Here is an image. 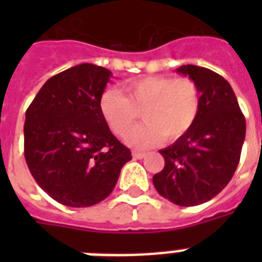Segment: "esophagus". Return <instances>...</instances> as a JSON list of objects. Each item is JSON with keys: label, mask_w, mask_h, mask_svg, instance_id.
<instances>
[{"label": "esophagus", "mask_w": 262, "mask_h": 262, "mask_svg": "<svg viewBox=\"0 0 262 262\" xmlns=\"http://www.w3.org/2000/svg\"><path fill=\"white\" fill-rule=\"evenodd\" d=\"M132 155H133V158H135V159H143V158H145V154H144V152H139V151H135L133 154H132Z\"/></svg>", "instance_id": "34e87169"}]
</instances>
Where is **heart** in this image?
Returning a JSON list of instances; mask_svg holds the SVG:
<instances>
[{
    "label": "heart",
    "instance_id": "1",
    "mask_svg": "<svg viewBox=\"0 0 262 262\" xmlns=\"http://www.w3.org/2000/svg\"><path fill=\"white\" fill-rule=\"evenodd\" d=\"M126 96L108 88L99 99V108L115 135L125 136L143 108L146 122L126 136L135 148H149L163 137L168 141L182 137L190 130L199 117L200 90L189 77L147 76L123 85Z\"/></svg>",
    "mask_w": 262,
    "mask_h": 262
}]
</instances>
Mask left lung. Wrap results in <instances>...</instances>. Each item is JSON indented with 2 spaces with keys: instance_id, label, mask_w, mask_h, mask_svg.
I'll use <instances>...</instances> for the list:
<instances>
[{
  "instance_id": "8db88e82",
  "label": "left lung",
  "mask_w": 262,
  "mask_h": 262,
  "mask_svg": "<svg viewBox=\"0 0 262 262\" xmlns=\"http://www.w3.org/2000/svg\"><path fill=\"white\" fill-rule=\"evenodd\" d=\"M200 90L199 117L186 135L160 149L164 168L154 175L160 195L181 207L207 203L231 181L239 163L246 121L227 80L211 69L182 65Z\"/></svg>"
}]
</instances>
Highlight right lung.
<instances>
[{"instance_id": "1", "label": "right lung", "mask_w": 262, "mask_h": 262, "mask_svg": "<svg viewBox=\"0 0 262 262\" xmlns=\"http://www.w3.org/2000/svg\"><path fill=\"white\" fill-rule=\"evenodd\" d=\"M110 77L106 68L80 63L47 80L26 111L27 166L39 186L67 207L106 199L132 159L99 108Z\"/></svg>"}]
</instances>
